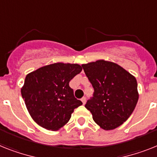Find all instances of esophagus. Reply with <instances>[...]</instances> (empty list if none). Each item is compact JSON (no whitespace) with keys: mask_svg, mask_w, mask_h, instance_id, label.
<instances>
[{"mask_svg":"<svg viewBox=\"0 0 157 157\" xmlns=\"http://www.w3.org/2000/svg\"><path fill=\"white\" fill-rule=\"evenodd\" d=\"M81 101H82L83 105H85V102H86V98H85V97H83V98H81Z\"/></svg>","mask_w":157,"mask_h":157,"instance_id":"34e87169","label":"esophagus"}]
</instances>
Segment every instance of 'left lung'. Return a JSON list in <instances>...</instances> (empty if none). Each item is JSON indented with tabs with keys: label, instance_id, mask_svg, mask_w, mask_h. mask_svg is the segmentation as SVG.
Segmentation results:
<instances>
[{
	"label": "left lung",
	"instance_id": "left-lung-1",
	"mask_svg": "<svg viewBox=\"0 0 157 157\" xmlns=\"http://www.w3.org/2000/svg\"><path fill=\"white\" fill-rule=\"evenodd\" d=\"M81 66L94 89L85 108L104 130L115 129L128 120L139 98L133 75L112 61L98 60Z\"/></svg>",
	"mask_w": 157,
	"mask_h": 157
}]
</instances>
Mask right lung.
<instances>
[{"instance_id": "1", "label": "right lung", "mask_w": 157, "mask_h": 157, "mask_svg": "<svg viewBox=\"0 0 157 157\" xmlns=\"http://www.w3.org/2000/svg\"><path fill=\"white\" fill-rule=\"evenodd\" d=\"M82 71L78 64L57 62L27 74L21 92L27 110L38 125L56 131L82 105L75 98L69 81Z\"/></svg>"}]
</instances>
